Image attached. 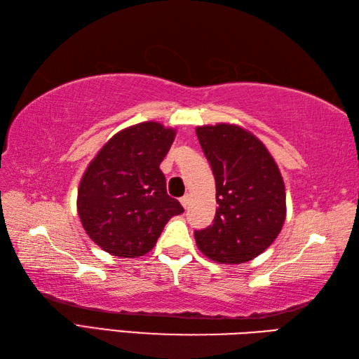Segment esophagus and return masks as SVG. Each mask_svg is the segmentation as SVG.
<instances>
[{
  "label": "esophagus",
  "instance_id": "obj_1",
  "mask_svg": "<svg viewBox=\"0 0 359 359\" xmlns=\"http://www.w3.org/2000/svg\"><path fill=\"white\" fill-rule=\"evenodd\" d=\"M180 203L184 205V208H188L189 207V203H191V197H189V194H187V196H184L180 199Z\"/></svg>",
  "mask_w": 359,
  "mask_h": 359
}]
</instances>
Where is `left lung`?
Wrapping results in <instances>:
<instances>
[{"mask_svg":"<svg viewBox=\"0 0 359 359\" xmlns=\"http://www.w3.org/2000/svg\"><path fill=\"white\" fill-rule=\"evenodd\" d=\"M216 179L215 222L194 239L219 264L257 257L278 238L287 216L285 185L270 151L248 129L234 123L196 128Z\"/></svg>","mask_w":359,"mask_h":359,"instance_id":"left-lung-1","label":"left lung"}]
</instances>
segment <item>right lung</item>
<instances>
[{"label":"right lung","instance_id":"right-lung-1","mask_svg":"<svg viewBox=\"0 0 359 359\" xmlns=\"http://www.w3.org/2000/svg\"><path fill=\"white\" fill-rule=\"evenodd\" d=\"M174 128L142 121L106 142L81 175L77 212L86 234L106 253L139 257L156 247L168 220L184 208L166 193L160 163Z\"/></svg>","mask_w":359,"mask_h":359}]
</instances>
